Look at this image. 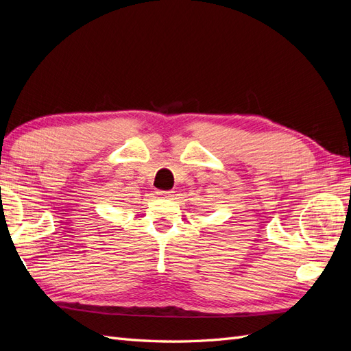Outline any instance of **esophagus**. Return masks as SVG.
Masks as SVG:
<instances>
[{"label":"esophagus","instance_id":"obj_1","mask_svg":"<svg viewBox=\"0 0 351 351\" xmlns=\"http://www.w3.org/2000/svg\"><path fill=\"white\" fill-rule=\"evenodd\" d=\"M173 193L174 192H171V190H159V192H156V195L161 196V197H171Z\"/></svg>","mask_w":351,"mask_h":351}]
</instances>
